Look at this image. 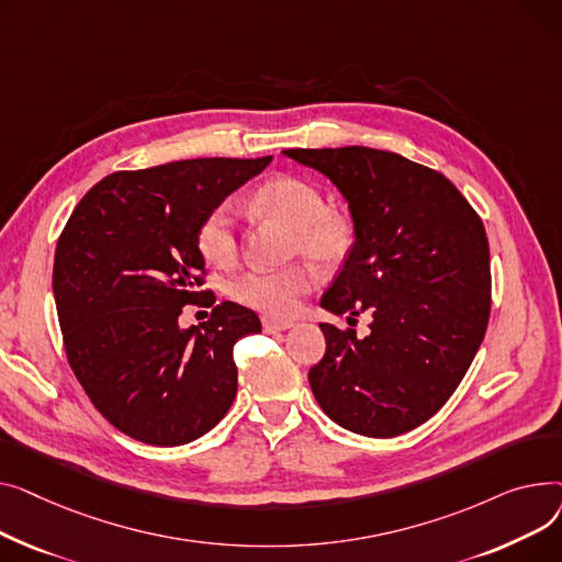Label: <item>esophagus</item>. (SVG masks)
<instances>
[{
  "label": "esophagus",
  "mask_w": 562,
  "mask_h": 562,
  "mask_svg": "<svg viewBox=\"0 0 562 562\" xmlns=\"http://www.w3.org/2000/svg\"><path fill=\"white\" fill-rule=\"evenodd\" d=\"M294 326L292 319H274V317H262V331L266 334H279L285 331V328Z\"/></svg>",
  "instance_id": "1"
}]
</instances>
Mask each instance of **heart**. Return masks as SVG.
<instances>
[{
	"label": "heart",
	"mask_w": 562,
	"mask_h": 562,
	"mask_svg": "<svg viewBox=\"0 0 562 562\" xmlns=\"http://www.w3.org/2000/svg\"><path fill=\"white\" fill-rule=\"evenodd\" d=\"M254 204L294 228V254L308 256L319 268H338L356 245V224L351 215L336 206H324L322 190L292 175H281L262 183ZM240 211L236 202L215 204L196 228V249L211 266L226 268L240 251ZM315 288L311 266H290L283 270H247L228 283V294L247 308L268 317H290L300 308L302 296Z\"/></svg>",
	"instance_id": "b5f03b06"
}]
</instances>
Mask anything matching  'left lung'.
<instances>
[{
	"instance_id": "obj_1",
	"label": "left lung",
	"mask_w": 562,
	"mask_h": 562,
	"mask_svg": "<svg viewBox=\"0 0 562 562\" xmlns=\"http://www.w3.org/2000/svg\"><path fill=\"white\" fill-rule=\"evenodd\" d=\"M331 179L349 202L356 245L322 306L370 336L319 324L326 351L308 381L322 411L370 438L434 417L463 381L490 319L485 226L440 172L370 147L285 149Z\"/></svg>"
}]
</instances>
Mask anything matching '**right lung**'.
Masks as SVG:
<instances>
[{"label": "right lung", "instance_id": "obj_1", "mask_svg": "<svg viewBox=\"0 0 562 562\" xmlns=\"http://www.w3.org/2000/svg\"><path fill=\"white\" fill-rule=\"evenodd\" d=\"M190 158L122 170L94 183L56 245L54 300L65 353L90 397L124 436L177 447L209 434L238 392L234 345L260 331L254 311L202 290L204 215L270 165ZM213 305L186 333L182 306Z\"/></svg>", "mask_w": 562, "mask_h": 562}]
</instances>
